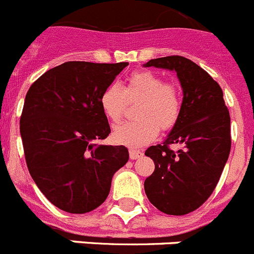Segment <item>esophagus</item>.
I'll return each mask as SVG.
<instances>
[{
	"instance_id": "34e87169",
	"label": "esophagus",
	"mask_w": 254,
	"mask_h": 254,
	"mask_svg": "<svg viewBox=\"0 0 254 254\" xmlns=\"http://www.w3.org/2000/svg\"><path fill=\"white\" fill-rule=\"evenodd\" d=\"M129 154H130V159H138L143 155V153L138 149H130Z\"/></svg>"
}]
</instances>
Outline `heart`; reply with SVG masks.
<instances>
[{
    "label": "heart",
    "mask_w": 254,
    "mask_h": 254,
    "mask_svg": "<svg viewBox=\"0 0 254 254\" xmlns=\"http://www.w3.org/2000/svg\"><path fill=\"white\" fill-rule=\"evenodd\" d=\"M127 101L140 100L135 109L138 120L120 124L114 129L115 143L127 147H141L177 124L182 110L181 92L173 83L164 82L150 70H135L127 78L125 86L110 83L100 96V105L106 118L119 123L124 116Z\"/></svg>",
    "instance_id": "b5f03b06"
}]
</instances>
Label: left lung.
I'll return each mask as SVG.
<instances>
[{
  "label": "left lung",
  "mask_w": 254,
  "mask_h": 254,
  "mask_svg": "<svg viewBox=\"0 0 254 254\" xmlns=\"http://www.w3.org/2000/svg\"><path fill=\"white\" fill-rule=\"evenodd\" d=\"M145 67L175 70L184 90L182 110L163 144L145 155L154 172L144 182L149 201L168 215H186L210 197L232 147L230 115L223 91L206 70L181 56L150 59ZM182 148L176 152L171 145Z\"/></svg>",
  "instance_id": "8db88e82"
}]
</instances>
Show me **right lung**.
I'll use <instances>...</instances> for the list:
<instances>
[{"label": "right lung", "mask_w": 254, "mask_h": 254, "mask_svg": "<svg viewBox=\"0 0 254 254\" xmlns=\"http://www.w3.org/2000/svg\"><path fill=\"white\" fill-rule=\"evenodd\" d=\"M127 65L65 62L27 91L20 118L27 170L63 211L84 214L99 207L114 173L129 161L124 145L96 144L111 132L100 96Z\"/></svg>", "instance_id": "obj_1"}]
</instances>
